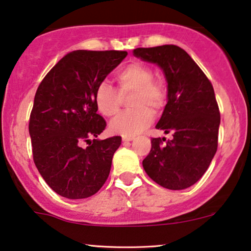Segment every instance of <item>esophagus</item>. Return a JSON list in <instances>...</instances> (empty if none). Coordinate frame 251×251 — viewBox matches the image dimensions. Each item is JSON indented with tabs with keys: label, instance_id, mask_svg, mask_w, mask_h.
I'll return each mask as SVG.
<instances>
[{
	"label": "esophagus",
	"instance_id": "esophagus-1",
	"mask_svg": "<svg viewBox=\"0 0 251 251\" xmlns=\"http://www.w3.org/2000/svg\"><path fill=\"white\" fill-rule=\"evenodd\" d=\"M135 139V137H132V136H123L122 137V140L125 143H126V142H131V140H133Z\"/></svg>",
	"mask_w": 251,
	"mask_h": 251
}]
</instances>
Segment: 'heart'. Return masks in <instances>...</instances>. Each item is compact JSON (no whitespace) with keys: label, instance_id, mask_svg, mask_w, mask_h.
<instances>
[{"label":"heart","instance_id":"b5f03b06","mask_svg":"<svg viewBox=\"0 0 251 251\" xmlns=\"http://www.w3.org/2000/svg\"><path fill=\"white\" fill-rule=\"evenodd\" d=\"M118 90L107 83H100L96 89V107L101 115L112 118L121 108L122 98L131 95L129 100L132 111L121 113L109 123L112 132L123 136H135L151 125L153 112L160 111L166 102L167 90L162 81L154 80L152 68L133 61L116 73ZM151 109L150 110L149 108Z\"/></svg>","mask_w":251,"mask_h":251}]
</instances>
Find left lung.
Wrapping results in <instances>:
<instances>
[{"mask_svg": "<svg viewBox=\"0 0 251 251\" xmlns=\"http://www.w3.org/2000/svg\"><path fill=\"white\" fill-rule=\"evenodd\" d=\"M132 53L162 70L168 83L167 105L155 128L173 133L170 140L152 138L144 170L164 188L184 190L203 176L217 151L221 114L214 88L179 47L137 48Z\"/></svg>", "mask_w": 251, "mask_h": 251, "instance_id": "obj_1", "label": "left lung"}]
</instances>
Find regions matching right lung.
<instances>
[{"label": "right lung", "instance_id": "obj_1", "mask_svg": "<svg viewBox=\"0 0 251 251\" xmlns=\"http://www.w3.org/2000/svg\"><path fill=\"white\" fill-rule=\"evenodd\" d=\"M126 54L72 51L37 88L28 126L33 159L46 183L61 197L89 198L107 179L121 137L98 139L106 121L97 114L95 92Z\"/></svg>", "mask_w": 251, "mask_h": 251}]
</instances>
